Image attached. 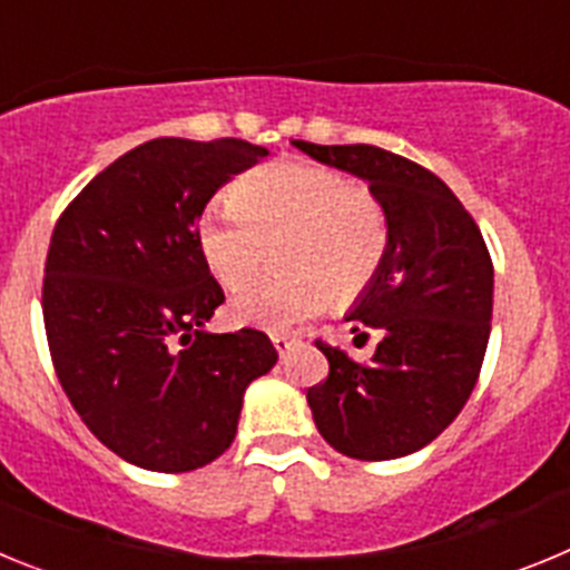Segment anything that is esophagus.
Wrapping results in <instances>:
<instances>
[{
	"instance_id": "1",
	"label": "esophagus",
	"mask_w": 570,
	"mask_h": 570,
	"mask_svg": "<svg viewBox=\"0 0 570 570\" xmlns=\"http://www.w3.org/2000/svg\"><path fill=\"white\" fill-rule=\"evenodd\" d=\"M271 342H274V347L279 351V356L288 354L291 347H294V340H291V336H285V334H271Z\"/></svg>"
}]
</instances>
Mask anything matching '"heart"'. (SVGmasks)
I'll list each match as a JSON object with an SVG mask.
<instances>
[{
	"label": "heart",
	"mask_w": 570,
	"mask_h": 570,
	"mask_svg": "<svg viewBox=\"0 0 570 570\" xmlns=\"http://www.w3.org/2000/svg\"><path fill=\"white\" fill-rule=\"evenodd\" d=\"M196 245L225 291L245 288L271 262L279 274L234 299L236 322L288 331L320 314L328 299L347 308L367 294L385 265L387 214L365 185L305 159L259 165L230 185V203L208 208Z\"/></svg>",
	"instance_id": "heart-1"
}]
</instances>
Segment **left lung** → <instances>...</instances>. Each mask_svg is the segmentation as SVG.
<instances>
[{
  "instance_id": "obj_1",
  "label": "left lung",
  "mask_w": 570,
  "mask_h": 570,
  "mask_svg": "<svg viewBox=\"0 0 570 570\" xmlns=\"http://www.w3.org/2000/svg\"><path fill=\"white\" fill-rule=\"evenodd\" d=\"M294 145L365 179L391 228L385 265L347 316L354 331L380 334L376 354L356 362L316 340L328 376L308 387L314 422L354 460L414 454L456 420L480 380L493 311L485 239L454 190L405 156L376 145Z\"/></svg>"
}]
</instances>
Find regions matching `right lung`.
<instances>
[{"mask_svg":"<svg viewBox=\"0 0 570 570\" xmlns=\"http://www.w3.org/2000/svg\"><path fill=\"white\" fill-rule=\"evenodd\" d=\"M268 148L163 136L79 190L50 236L42 316L62 391L125 462L183 473L225 454L242 396L276 365L268 334H208L225 302L196 225Z\"/></svg>","mask_w":570,"mask_h":570,"instance_id":"obj_1","label":"right lung"}]
</instances>
